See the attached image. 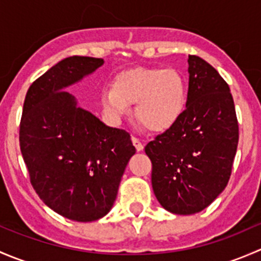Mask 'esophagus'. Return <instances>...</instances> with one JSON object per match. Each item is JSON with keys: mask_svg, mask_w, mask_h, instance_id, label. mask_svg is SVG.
Here are the masks:
<instances>
[{"mask_svg": "<svg viewBox=\"0 0 261 261\" xmlns=\"http://www.w3.org/2000/svg\"><path fill=\"white\" fill-rule=\"evenodd\" d=\"M131 141H133L134 146L136 147V150H138V151H143V150H144V144L141 143V141L139 140V139L133 138V139H131Z\"/></svg>", "mask_w": 261, "mask_h": 261, "instance_id": "esophagus-1", "label": "esophagus"}]
</instances>
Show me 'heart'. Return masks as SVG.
Returning a JSON list of instances; mask_svg holds the SVG:
<instances>
[{
  "instance_id": "b5f03b06",
  "label": "heart",
  "mask_w": 261,
  "mask_h": 261,
  "mask_svg": "<svg viewBox=\"0 0 261 261\" xmlns=\"http://www.w3.org/2000/svg\"><path fill=\"white\" fill-rule=\"evenodd\" d=\"M188 86L177 69L133 68L118 73L112 87L101 92L105 112L120 121L136 105V117L147 130L165 133L170 130L186 111Z\"/></svg>"
}]
</instances>
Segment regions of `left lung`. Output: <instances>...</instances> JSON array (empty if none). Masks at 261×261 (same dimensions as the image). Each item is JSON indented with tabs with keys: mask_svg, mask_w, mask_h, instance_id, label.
Here are the masks:
<instances>
[{
	"mask_svg": "<svg viewBox=\"0 0 261 261\" xmlns=\"http://www.w3.org/2000/svg\"><path fill=\"white\" fill-rule=\"evenodd\" d=\"M188 102L180 120L145 146L151 186L163 208L201 212L227 186L239 143L235 105L211 64L188 57Z\"/></svg>",
	"mask_w": 261,
	"mask_h": 261,
	"instance_id": "1",
	"label": "left lung"
}]
</instances>
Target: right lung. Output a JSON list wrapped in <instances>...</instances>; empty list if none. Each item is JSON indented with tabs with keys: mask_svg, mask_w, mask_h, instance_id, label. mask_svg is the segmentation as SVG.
Listing matches in <instances>:
<instances>
[{
	"mask_svg": "<svg viewBox=\"0 0 261 261\" xmlns=\"http://www.w3.org/2000/svg\"><path fill=\"white\" fill-rule=\"evenodd\" d=\"M103 63L91 57L60 60L31 84L21 117V154L34 189L49 208L78 222L111 211L136 152L125 130L105 125L67 92Z\"/></svg>",
	"mask_w": 261,
	"mask_h": 261,
	"instance_id": "add662e5",
	"label": "right lung"
}]
</instances>
